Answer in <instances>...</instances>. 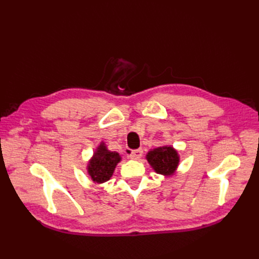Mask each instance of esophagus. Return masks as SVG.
Returning <instances> with one entry per match:
<instances>
[{
    "label": "esophagus",
    "instance_id": "1",
    "mask_svg": "<svg viewBox=\"0 0 259 259\" xmlns=\"http://www.w3.org/2000/svg\"><path fill=\"white\" fill-rule=\"evenodd\" d=\"M143 153H144L143 149H137V150H133V151H131L128 156H130V158H131L132 160H139L140 158H142Z\"/></svg>",
    "mask_w": 259,
    "mask_h": 259
}]
</instances>
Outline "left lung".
<instances>
[{"label": "left lung", "mask_w": 259, "mask_h": 259, "mask_svg": "<svg viewBox=\"0 0 259 259\" xmlns=\"http://www.w3.org/2000/svg\"><path fill=\"white\" fill-rule=\"evenodd\" d=\"M146 159L156 174L173 176L179 164V154L171 146H162L151 149L146 154Z\"/></svg>", "instance_id": "left-lung-1"}]
</instances>
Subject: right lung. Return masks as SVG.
Here are the masks:
<instances>
[{"mask_svg":"<svg viewBox=\"0 0 259 259\" xmlns=\"http://www.w3.org/2000/svg\"><path fill=\"white\" fill-rule=\"evenodd\" d=\"M121 155L115 152L108 150L104 142L94 152L88 164V173L94 183L104 184L108 182L113 175V171L117 163L121 162Z\"/></svg>","mask_w":259,"mask_h":259,"instance_id":"1","label":"right lung"}]
</instances>
